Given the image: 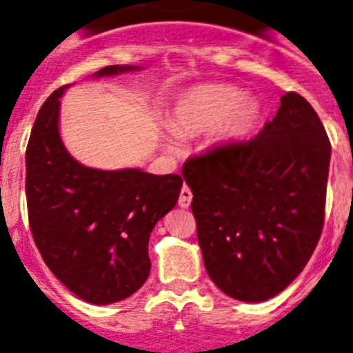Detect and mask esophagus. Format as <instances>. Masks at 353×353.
<instances>
[{"label":"esophagus","mask_w":353,"mask_h":353,"mask_svg":"<svg viewBox=\"0 0 353 353\" xmlns=\"http://www.w3.org/2000/svg\"><path fill=\"white\" fill-rule=\"evenodd\" d=\"M191 200H193V193H191V189L188 185H183L180 189V196H179V205L182 209H188L191 205Z\"/></svg>","instance_id":"obj_1"}]
</instances>
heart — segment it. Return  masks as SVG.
Segmentation results:
<instances>
[{"label":"heart","mask_w":353,"mask_h":353,"mask_svg":"<svg viewBox=\"0 0 353 353\" xmlns=\"http://www.w3.org/2000/svg\"><path fill=\"white\" fill-rule=\"evenodd\" d=\"M261 106L252 97H243L231 84H200L185 92L171 110L168 126L180 139L200 135L218 124L223 142L240 141L260 121ZM168 148L174 150L173 142Z\"/></svg>","instance_id":"b5f03b06"}]
</instances>
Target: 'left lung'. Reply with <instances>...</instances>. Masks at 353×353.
I'll return each instance as SVG.
<instances>
[{"label": "left lung", "mask_w": 353, "mask_h": 353, "mask_svg": "<svg viewBox=\"0 0 353 353\" xmlns=\"http://www.w3.org/2000/svg\"><path fill=\"white\" fill-rule=\"evenodd\" d=\"M330 151L314 108L287 92L254 139L183 164L203 265L222 292L267 301L305 269L325 220Z\"/></svg>", "instance_id": "1"}]
</instances>
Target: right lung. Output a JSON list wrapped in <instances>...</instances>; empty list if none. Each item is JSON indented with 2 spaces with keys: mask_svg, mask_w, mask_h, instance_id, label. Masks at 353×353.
I'll return each mask as SVG.
<instances>
[{
  "mask_svg": "<svg viewBox=\"0 0 353 353\" xmlns=\"http://www.w3.org/2000/svg\"><path fill=\"white\" fill-rule=\"evenodd\" d=\"M137 70L112 65L93 77ZM66 88L55 90L41 106L26 145L28 222L55 278L86 303L110 305L130 298L150 276V234L176 205L183 180L77 162L59 133V99Z\"/></svg>",
  "mask_w": 353,
  "mask_h": 353,
  "instance_id": "1",
  "label": "right lung"
}]
</instances>
